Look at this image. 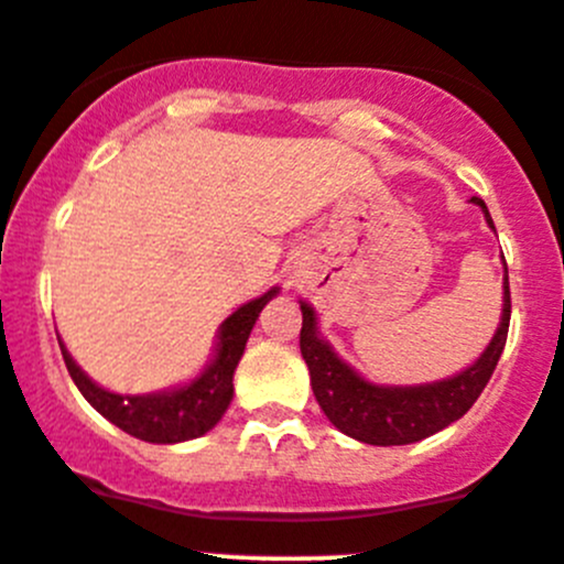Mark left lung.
I'll use <instances>...</instances> for the list:
<instances>
[{
    "instance_id": "left-lung-1",
    "label": "left lung",
    "mask_w": 564,
    "mask_h": 564,
    "mask_svg": "<svg viewBox=\"0 0 564 564\" xmlns=\"http://www.w3.org/2000/svg\"><path fill=\"white\" fill-rule=\"evenodd\" d=\"M469 203L480 206L486 225L495 230L491 214L480 197ZM497 234V230H495ZM505 263V258H502ZM301 315V356L310 367L312 391H315L317 404L330 423L347 437L367 445H410L417 440H426L432 434L443 432L445 426L458 421L486 382L495 375L499 356L505 350L510 325V288H508V265L502 276V315L499 325L480 352L478 361L469 364L454 377L434 382H421V386H380L367 377L358 375L350 364L341 361L334 352L330 341L321 336L315 306L299 301Z\"/></svg>"
}]
</instances>
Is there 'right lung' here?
<instances>
[{"label": "right lung", "instance_id": "right-lung-1", "mask_svg": "<svg viewBox=\"0 0 564 564\" xmlns=\"http://www.w3.org/2000/svg\"><path fill=\"white\" fill-rule=\"evenodd\" d=\"M276 293H280V288H271L269 293L247 301L234 315L225 317L217 330L212 361L193 380L184 382V386L167 388V391L135 393V397L108 391V388L97 386L73 361L65 341L59 339L62 358H65L69 377L78 386V391L84 393L86 402L102 417H108L113 426H119L121 432L156 445H173L203 437V434L217 426L219 417L234 402V371L239 367L254 321Z\"/></svg>", "mask_w": 564, "mask_h": 564}]
</instances>
